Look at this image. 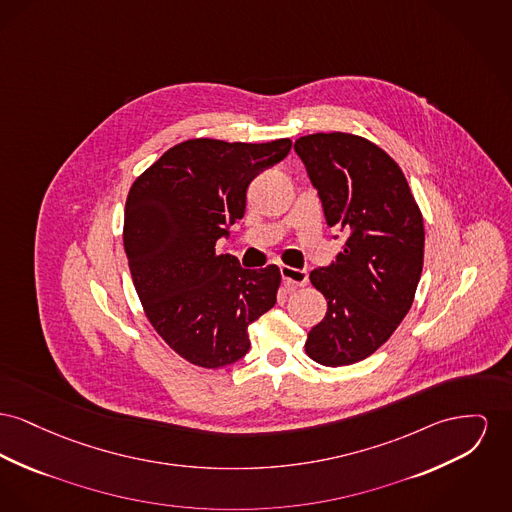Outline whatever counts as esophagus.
I'll use <instances>...</instances> for the list:
<instances>
[{"label":"esophagus","mask_w":512,"mask_h":512,"mask_svg":"<svg viewBox=\"0 0 512 512\" xmlns=\"http://www.w3.org/2000/svg\"><path fill=\"white\" fill-rule=\"evenodd\" d=\"M280 274H282L284 282H286L290 288L305 286V284H307V278H309L307 271H303V269H294V267H280Z\"/></svg>","instance_id":"1"}]
</instances>
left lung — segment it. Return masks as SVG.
<instances>
[{
  "mask_svg": "<svg viewBox=\"0 0 512 512\" xmlns=\"http://www.w3.org/2000/svg\"><path fill=\"white\" fill-rule=\"evenodd\" d=\"M294 151L329 228L346 234L331 265L309 276L327 315L305 350L321 365H350L383 346L412 307L423 267L421 212L398 164L363 137L305 135Z\"/></svg>",
  "mask_w": 512,
  "mask_h": 512,
  "instance_id": "1",
  "label": "left lung"
}]
</instances>
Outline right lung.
Returning a JSON list of instances; mask_svg holds the SVG:
<instances>
[{
  "mask_svg": "<svg viewBox=\"0 0 512 512\" xmlns=\"http://www.w3.org/2000/svg\"><path fill=\"white\" fill-rule=\"evenodd\" d=\"M290 149V139H191L131 185L123 222L129 271L154 331L183 360L209 369L241 360L249 325L276 303V265L241 269L214 245L243 218L251 180Z\"/></svg>",
  "mask_w": 512,
  "mask_h": 512,
  "instance_id": "add662e5",
  "label": "right lung"
}]
</instances>
